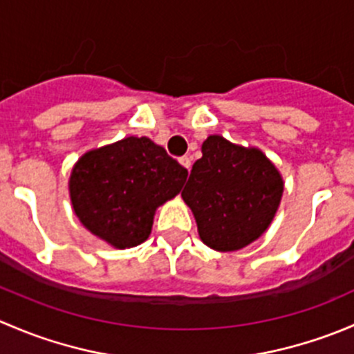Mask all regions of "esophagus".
I'll use <instances>...</instances> for the list:
<instances>
[{
    "label": "esophagus",
    "instance_id": "34e87169",
    "mask_svg": "<svg viewBox=\"0 0 354 354\" xmlns=\"http://www.w3.org/2000/svg\"><path fill=\"white\" fill-rule=\"evenodd\" d=\"M180 164H181V166L185 167V169L190 171V167H192V157H190V156L181 157V159H180Z\"/></svg>",
    "mask_w": 354,
    "mask_h": 354
}]
</instances>
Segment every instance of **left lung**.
<instances>
[{"mask_svg": "<svg viewBox=\"0 0 354 354\" xmlns=\"http://www.w3.org/2000/svg\"><path fill=\"white\" fill-rule=\"evenodd\" d=\"M283 192L279 169L260 149L209 135L181 197L203 243L216 252H236L266 233Z\"/></svg>", "mask_w": 354, "mask_h": 354, "instance_id": "8db88e82", "label": "left lung"}]
</instances>
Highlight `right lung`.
Returning <instances> with one entry per match:
<instances>
[{"label": "right lung", "mask_w": 354, "mask_h": 354, "mask_svg": "<svg viewBox=\"0 0 354 354\" xmlns=\"http://www.w3.org/2000/svg\"><path fill=\"white\" fill-rule=\"evenodd\" d=\"M188 171L147 137L85 152L71 169V207L85 230L113 248L144 243L157 207L174 198Z\"/></svg>", "instance_id": "right-lung-1"}]
</instances>
